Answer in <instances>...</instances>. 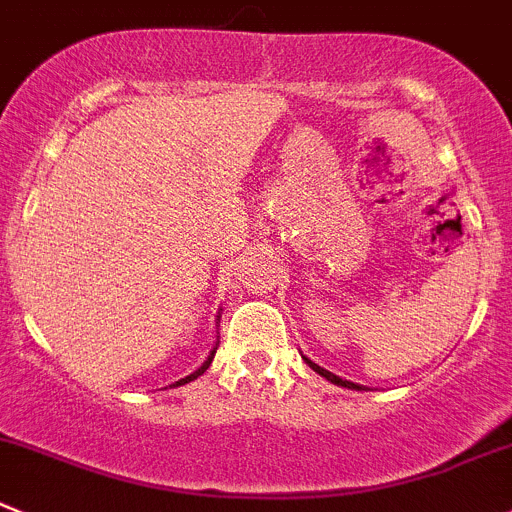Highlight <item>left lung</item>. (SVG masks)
<instances>
[{
	"label": "left lung",
	"instance_id": "obj_1",
	"mask_svg": "<svg viewBox=\"0 0 512 512\" xmlns=\"http://www.w3.org/2000/svg\"><path fill=\"white\" fill-rule=\"evenodd\" d=\"M305 362H307V365H310V367H312V370H315V372H317V375H322V377H325V380L335 382V385H340V388H350V390H365V388H362V385H357V382H350V380H342V377L332 375V372H330V370H325V367L315 365V362H312V360H307V357H305Z\"/></svg>",
	"mask_w": 512,
	"mask_h": 512
}]
</instances>
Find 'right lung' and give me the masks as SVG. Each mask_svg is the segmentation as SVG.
Masks as SVG:
<instances>
[{
	"instance_id": "add662e5",
	"label": "right lung",
	"mask_w": 512,
	"mask_h": 512,
	"mask_svg": "<svg viewBox=\"0 0 512 512\" xmlns=\"http://www.w3.org/2000/svg\"><path fill=\"white\" fill-rule=\"evenodd\" d=\"M215 350H217V347H215ZM215 350H212V352H210V357H207V360H205V362H202V367H197V370H195V372H192V375H187V377H182V380H177V382H175V388H180V385H185V382H192V380H197V377H200V375H202V372H205V370H207V367H210L212 357H215Z\"/></svg>"
}]
</instances>
